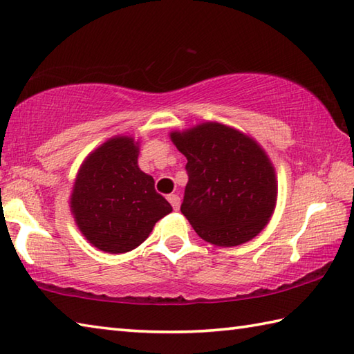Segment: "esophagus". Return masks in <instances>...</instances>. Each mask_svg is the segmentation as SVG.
Returning a JSON list of instances; mask_svg holds the SVG:
<instances>
[{"label": "esophagus", "mask_w": 354, "mask_h": 354, "mask_svg": "<svg viewBox=\"0 0 354 354\" xmlns=\"http://www.w3.org/2000/svg\"><path fill=\"white\" fill-rule=\"evenodd\" d=\"M167 199H169V203L171 204L173 210H178L179 209V205H181V198H179L178 195H169Z\"/></svg>", "instance_id": "34e87169"}]
</instances>
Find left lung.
Here are the masks:
<instances>
[{"label":"left lung","instance_id":"1","mask_svg":"<svg viewBox=\"0 0 354 354\" xmlns=\"http://www.w3.org/2000/svg\"><path fill=\"white\" fill-rule=\"evenodd\" d=\"M187 158L181 213L204 241L234 247L253 239L272 218L274 169L250 136L219 122L170 133Z\"/></svg>","mask_w":354,"mask_h":354}]
</instances>
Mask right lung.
<instances>
[{
  "label": "right lung",
  "mask_w": 354,
  "mask_h": 354,
  "mask_svg": "<svg viewBox=\"0 0 354 354\" xmlns=\"http://www.w3.org/2000/svg\"><path fill=\"white\" fill-rule=\"evenodd\" d=\"M138 153L133 138H110L86 158L75 179L71 207L76 225L106 253L133 250L171 212L153 178L138 167Z\"/></svg>",
  "instance_id": "obj_1"
}]
</instances>
